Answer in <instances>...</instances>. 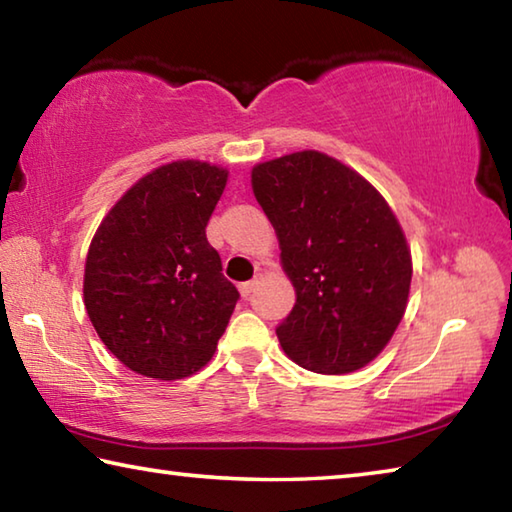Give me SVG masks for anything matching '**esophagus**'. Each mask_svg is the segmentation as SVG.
<instances>
[{
  "label": "esophagus",
  "mask_w": 512,
  "mask_h": 512,
  "mask_svg": "<svg viewBox=\"0 0 512 512\" xmlns=\"http://www.w3.org/2000/svg\"><path fill=\"white\" fill-rule=\"evenodd\" d=\"M257 284H259V275H255V280H248V282H244V284H241V287H239V291H241V296H244V298H248V296H250V293H253V291H255V287H257Z\"/></svg>",
  "instance_id": "obj_1"
}]
</instances>
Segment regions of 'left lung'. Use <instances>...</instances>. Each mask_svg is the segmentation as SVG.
<instances>
[{
	"label": "left lung",
	"instance_id": "obj_1",
	"mask_svg": "<svg viewBox=\"0 0 512 512\" xmlns=\"http://www.w3.org/2000/svg\"><path fill=\"white\" fill-rule=\"evenodd\" d=\"M296 305L275 327L291 361L345 375L386 348L411 287V253L391 207L357 171L318 151L253 169Z\"/></svg>",
	"mask_w": 512,
	"mask_h": 512
}]
</instances>
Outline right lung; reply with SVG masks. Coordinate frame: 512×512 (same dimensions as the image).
I'll use <instances>...</instances> for the list:
<instances>
[{"mask_svg":"<svg viewBox=\"0 0 512 512\" xmlns=\"http://www.w3.org/2000/svg\"><path fill=\"white\" fill-rule=\"evenodd\" d=\"M228 171L180 160L151 171L101 221L85 262V309L106 348L153 379L212 359L239 291L205 237Z\"/></svg>","mask_w":512,"mask_h":512,"instance_id":"add662e5","label":"right lung"}]
</instances>
